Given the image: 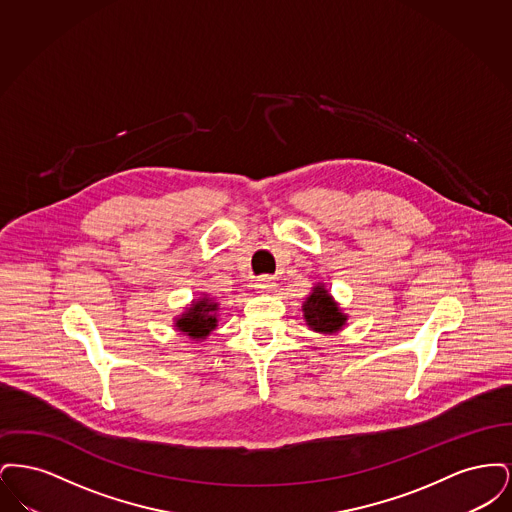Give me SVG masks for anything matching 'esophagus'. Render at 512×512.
<instances>
[{
  "mask_svg": "<svg viewBox=\"0 0 512 512\" xmlns=\"http://www.w3.org/2000/svg\"><path fill=\"white\" fill-rule=\"evenodd\" d=\"M276 288V282L272 276H261L257 282H255V290L261 293L272 292Z\"/></svg>",
  "mask_w": 512,
  "mask_h": 512,
  "instance_id": "34e87169",
  "label": "esophagus"
}]
</instances>
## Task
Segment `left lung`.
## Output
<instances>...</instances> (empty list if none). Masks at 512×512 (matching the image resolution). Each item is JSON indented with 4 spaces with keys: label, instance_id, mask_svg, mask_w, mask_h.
<instances>
[{
    "label": "left lung",
    "instance_id": "8db88e82",
    "mask_svg": "<svg viewBox=\"0 0 512 512\" xmlns=\"http://www.w3.org/2000/svg\"><path fill=\"white\" fill-rule=\"evenodd\" d=\"M303 317L318 334H336L347 322V315L341 313L340 305L322 284H317L303 303Z\"/></svg>",
    "mask_w": 512,
    "mask_h": 512
}]
</instances>
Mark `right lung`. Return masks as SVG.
<instances>
[{"label":"right lung","instance_id":"right-lung-1","mask_svg":"<svg viewBox=\"0 0 512 512\" xmlns=\"http://www.w3.org/2000/svg\"><path fill=\"white\" fill-rule=\"evenodd\" d=\"M217 311L219 303H215L209 297H201L182 313V317L176 318L174 326L192 340H205L217 328Z\"/></svg>","mask_w":512,"mask_h":512}]
</instances>
